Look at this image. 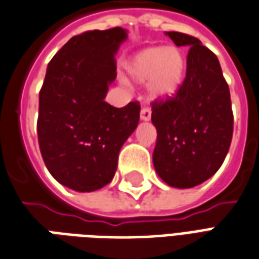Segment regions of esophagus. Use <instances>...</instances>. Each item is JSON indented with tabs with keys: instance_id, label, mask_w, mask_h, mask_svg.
Listing matches in <instances>:
<instances>
[{
	"instance_id": "obj_1",
	"label": "esophagus",
	"mask_w": 259,
	"mask_h": 259,
	"mask_svg": "<svg viewBox=\"0 0 259 259\" xmlns=\"http://www.w3.org/2000/svg\"><path fill=\"white\" fill-rule=\"evenodd\" d=\"M150 117H152V111L148 107H144L141 110V120L142 121H149Z\"/></svg>"
}]
</instances>
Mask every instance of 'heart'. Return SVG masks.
Segmentation results:
<instances>
[{"instance_id": "obj_1", "label": "heart", "mask_w": 259, "mask_h": 259, "mask_svg": "<svg viewBox=\"0 0 259 259\" xmlns=\"http://www.w3.org/2000/svg\"><path fill=\"white\" fill-rule=\"evenodd\" d=\"M125 71L134 82L148 83V93L153 100H167L184 85L187 61L179 49L159 46L130 57Z\"/></svg>"}]
</instances>
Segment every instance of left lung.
Listing matches in <instances>:
<instances>
[{"mask_svg":"<svg viewBox=\"0 0 259 259\" xmlns=\"http://www.w3.org/2000/svg\"><path fill=\"white\" fill-rule=\"evenodd\" d=\"M174 45L190 47L187 75L171 99L152 103L157 131L153 166L174 188H192L210 179L226 157L233 137L230 91L218 57L197 37L166 32Z\"/></svg>","mask_w":259,"mask_h":259,"instance_id":"obj_1","label":"left lung"}]
</instances>
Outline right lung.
Here are the masks:
<instances>
[{"label":"right lung","mask_w":259,"mask_h":259,"mask_svg":"<svg viewBox=\"0 0 259 259\" xmlns=\"http://www.w3.org/2000/svg\"><path fill=\"white\" fill-rule=\"evenodd\" d=\"M126 37L122 27L85 32L49 62L38 95V146L51 176L74 191L109 184L120 149L138 126V102L121 109L104 102Z\"/></svg>","instance_id":"add662e5"}]
</instances>
